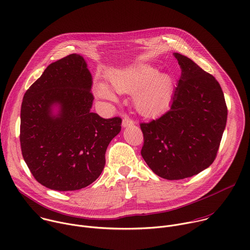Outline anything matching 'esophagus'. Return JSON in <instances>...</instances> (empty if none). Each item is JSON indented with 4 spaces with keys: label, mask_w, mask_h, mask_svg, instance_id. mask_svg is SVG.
I'll return each mask as SVG.
<instances>
[{
    "label": "esophagus",
    "mask_w": 250,
    "mask_h": 250,
    "mask_svg": "<svg viewBox=\"0 0 250 250\" xmlns=\"http://www.w3.org/2000/svg\"><path fill=\"white\" fill-rule=\"evenodd\" d=\"M132 125H134V122L131 119H129L128 117L123 118V120H122V127L123 128H127V127L132 126Z\"/></svg>",
    "instance_id": "1"
}]
</instances>
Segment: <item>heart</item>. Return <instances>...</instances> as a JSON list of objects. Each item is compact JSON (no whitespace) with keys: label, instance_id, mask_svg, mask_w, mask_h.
Returning <instances> with one entry per match:
<instances>
[{"label":"heart","instance_id":"obj_1","mask_svg":"<svg viewBox=\"0 0 250 250\" xmlns=\"http://www.w3.org/2000/svg\"><path fill=\"white\" fill-rule=\"evenodd\" d=\"M111 87L119 93L134 95V104L140 113L155 116L165 111L173 94V80L169 74H159V70L148 64H140L113 72L110 77ZM96 94L101 98L116 102L117 96L104 83L96 86Z\"/></svg>","mask_w":250,"mask_h":250}]
</instances>
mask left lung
Here are the masks:
<instances>
[{"label": "left lung", "instance_id": "left-lung-1", "mask_svg": "<svg viewBox=\"0 0 250 250\" xmlns=\"http://www.w3.org/2000/svg\"><path fill=\"white\" fill-rule=\"evenodd\" d=\"M181 69L170 109L141 123V155L157 175L168 180L191 177L214 162L227 124L220 83L188 57L173 53Z\"/></svg>", "mask_w": 250, "mask_h": 250}]
</instances>
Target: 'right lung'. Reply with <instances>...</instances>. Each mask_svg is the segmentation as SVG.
I'll list each match as a JSON object with an SVG mask.
<instances>
[{"label":"right lung","mask_w":250,"mask_h":250,"mask_svg":"<svg viewBox=\"0 0 250 250\" xmlns=\"http://www.w3.org/2000/svg\"><path fill=\"white\" fill-rule=\"evenodd\" d=\"M92 77L80 54L50 64L24 93L21 146L25 164L43 186L57 191L86 187L102 174L105 152L121 131V118L90 111Z\"/></svg>","instance_id":"right-lung-1"}]
</instances>
